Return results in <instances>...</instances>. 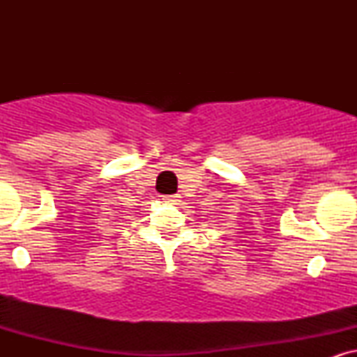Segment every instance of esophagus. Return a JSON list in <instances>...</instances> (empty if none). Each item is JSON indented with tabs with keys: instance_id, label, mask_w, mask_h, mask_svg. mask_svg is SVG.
Here are the masks:
<instances>
[{
	"instance_id": "34e87169",
	"label": "esophagus",
	"mask_w": 357,
	"mask_h": 357,
	"mask_svg": "<svg viewBox=\"0 0 357 357\" xmlns=\"http://www.w3.org/2000/svg\"><path fill=\"white\" fill-rule=\"evenodd\" d=\"M165 203H169V204H179V202H181V199H179V196L178 195H173V196H165Z\"/></svg>"
}]
</instances>
